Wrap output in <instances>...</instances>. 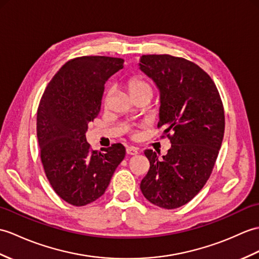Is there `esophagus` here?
Instances as JSON below:
<instances>
[{
	"mask_svg": "<svg viewBox=\"0 0 259 259\" xmlns=\"http://www.w3.org/2000/svg\"><path fill=\"white\" fill-rule=\"evenodd\" d=\"M138 152H139V149L136 147H128L127 148V154H129V155H137Z\"/></svg>",
	"mask_w": 259,
	"mask_h": 259,
	"instance_id": "1",
	"label": "esophagus"
}]
</instances>
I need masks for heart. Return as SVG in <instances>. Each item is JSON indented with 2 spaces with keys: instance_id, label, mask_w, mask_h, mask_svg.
Masks as SVG:
<instances>
[{
  "instance_id": "1",
  "label": "heart",
  "mask_w": 259,
  "mask_h": 259,
  "mask_svg": "<svg viewBox=\"0 0 259 259\" xmlns=\"http://www.w3.org/2000/svg\"><path fill=\"white\" fill-rule=\"evenodd\" d=\"M128 89L130 96L132 98L137 97V96L147 95L151 97L152 96V87L150 83L142 77H134L128 81ZM109 97V96H108ZM107 97V100H108Z\"/></svg>"
}]
</instances>
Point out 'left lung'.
<instances>
[{
	"mask_svg": "<svg viewBox=\"0 0 259 259\" xmlns=\"http://www.w3.org/2000/svg\"><path fill=\"white\" fill-rule=\"evenodd\" d=\"M139 69L160 94L158 127L171 141L165 155L144 154L150 169L140 189L149 202L178 208L190 202L211 176L225 129L224 108L215 83L194 63L171 55H143Z\"/></svg>",
	"mask_w": 259,
	"mask_h": 259,
	"instance_id": "8db88e82",
	"label": "left lung"
}]
</instances>
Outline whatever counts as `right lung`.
<instances>
[{"mask_svg":"<svg viewBox=\"0 0 259 259\" xmlns=\"http://www.w3.org/2000/svg\"><path fill=\"white\" fill-rule=\"evenodd\" d=\"M123 59L83 56L64 64L48 83L37 110V139L46 177L59 197L75 206L99 198L125 155L121 143L93 151L88 124L98 116L106 81Z\"/></svg>","mask_w":259,"mask_h":259,"instance_id":"1","label":"right lung"}]
</instances>
